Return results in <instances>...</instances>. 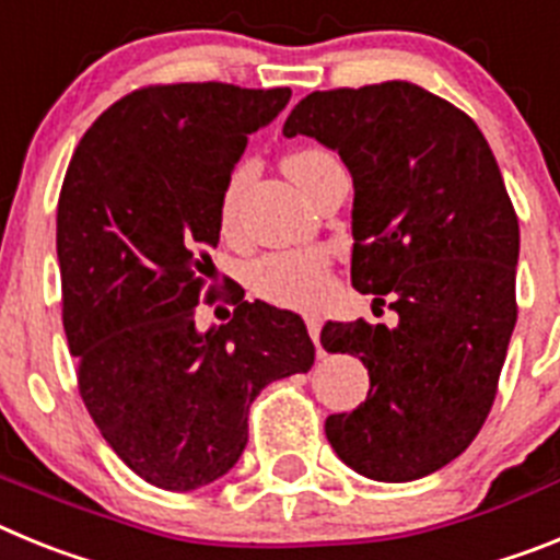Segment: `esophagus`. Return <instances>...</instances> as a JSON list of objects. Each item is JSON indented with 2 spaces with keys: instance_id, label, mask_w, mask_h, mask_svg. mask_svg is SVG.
<instances>
[{
  "instance_id": "34e87169",
  "label": "esophagus",
  "mask_w": 560,
  "mask_h": 560,
  "mask_svg": "<svg viewBox=\"0 0 560 560\" xmlns=\"http://www.w3.org/2000/svg\"><path fill=\"white\" fill-rule=\"evenodd\" d=\"M305 325H308V334L311 339H314V345L319 348V330H323V319L316 314H305ZM319 355H323V350H319Z\"/></svg>"
}]
</instances>
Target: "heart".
I'll list each match as a JSON object with an SVG mask.
<instances>
[{"label": "heart", "mask_w": 560, "mask_h": 560, "mask_svg": "<svg viewBox=\"0 0 560 560\" xmlns=\"http://www.w3.org/2000/svg\"><path fill=\"white\" fill-rule=\"evenodd\" d=\"M328 162H334V156L325 148H296V151L285 153L283 171L296 185H303L311 171L328 165ZM246 179H249L246 165H237L226 179L219 205V221L224 230L235 224L237 201H241ZM325 271H328V260L319 252H283V255L260 257L249 269V283L257 294L271 300V303L311 305L325 291Z\"/></svg>", "instance_id": "b5f03b06"}]
</instances>
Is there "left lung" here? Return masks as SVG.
I'll use <instances>...</instances> for the list:
<instances>
[{"instance_id":"left-lung-1","label":"left lung","mask_w":560,"mask_h":560,"mask_svg":"<svg viewBox=\"0 0 560 560\" xmlns=\"http://www.w3.org/2000/svg\"><path fill=\"white\" fill-rule=\"evenodd\" d=\"M285 137H314L353 176L350 280L398 325L328 323L323 348L364 361L370 393L330 415L345 465L409 482L471 446L516 325L518 219L477 122L407 81L311 92Z\"/></svg>"}]
</instances>
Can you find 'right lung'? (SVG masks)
Returning a JSON list of instances; mask_svg holds the SVG:
<instances>
[{
  "label": "right lung",
  "instance_id": "add662e5",
  "mask_svg": "<svg viewBox=\"0 0 560 560\" xmlns=\"http://www.w3.org/2000/svg\"><path fill=\"white\" fill-rule=\"evenodd\" d=\"M289 97L142 86L92 122L63 176L56 244L78 389L114 454L165 491L224 477L249 440L252 400L314 364L303 319L244 291L230 323L196 328L221 192L249 133Z\"/></svg>",
  "mask_w": 560,
  "mask_h": 560
}]
</instances>
